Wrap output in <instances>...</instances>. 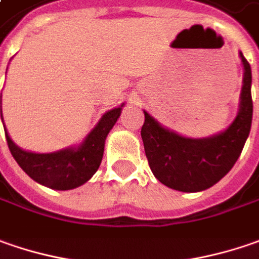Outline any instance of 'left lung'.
I'll return each mask as SVG.
<instances>
[{"label":"left lung","instance_id":"left-lung-1","mask_svg":"<svg viewBox=\"0 0 259 259\" xmlns=\"http://www.w3.org/2000/svg\"><path fill=\"white\" fill-rule=\"evenodd\" d=\"M240 58L245 67L240 109L225 133L202 140L185 138L160 126L144 112L141 138L150 169L163 185L182 192L204 191L217 184L236 163L252 122L251 65L242 54Z\"/></svg>","mask_w":259,"mask_h":259}]
</instances>
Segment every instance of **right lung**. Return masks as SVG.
Listing matches in <instances>:
<instances>
[{
  "mask_svg": "<svg viewBox=\"0 0 259 259\" xmlns=\"http://www.w3.org/2000/svg\"><path fill=\"white\" fill-rule=\"evenodd\" d=\"M121 108L106 112L78 149L36 154L19 149L6 133L7 144L19 166L33 181L52 189H72L85 184L100 166L105 140L118 121Z\"/></svg>",
  "mask_w": 259,
  "mask_h": 259,
  "instance_id": "right-lung-1",
  "label": "right lung"
}]
</instances>
